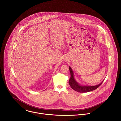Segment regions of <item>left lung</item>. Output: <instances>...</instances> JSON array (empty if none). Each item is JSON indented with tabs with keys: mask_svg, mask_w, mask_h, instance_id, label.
I'll return each mask as SVG.
<instances>
[{
	"mask_svg": "<svg viewBox=\"0 0 121 121\" xmlns=\"http://www.w3.org/2000/svg\"><path fill=\"white\" fill-rule=\"evenodd\" d=\"M69 70L70 73V78H69V83L71 87L76 91L80 93H86L94 90L97 88L103 83L104 80L98 85L95 86H82L80 85L75 79L74 77V73L71 68L69 66Z\"/></svg>",
	"mask_w": 121,
	"mask_h": 121,
	"instance_id": "left-lung-1",
	"label": "left lung"
}]
</instances>
